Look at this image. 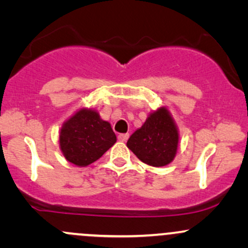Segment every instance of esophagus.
Segmentation results:
<instances>
[{
  "mask_svg": "<svg viewBox=\"0 0 248 248\" xmlns=\"http://www.w3.org/2000/svg\"><path fill=\"white\" fill-rule=\"evenodd\" d=\"M128 138H129V134H128V133L119 134V135H118V140L121 141V142H126L128 140Z\"/></svg>",
  "mask_w": 248,
  "mask_h": 248,
  "instance_id": "1",
  "label": "esophagus"
}]
</instances>
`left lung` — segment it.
Wrapping results in <instances>:
<instances>
[{
	"label": "left lung",
	"instance_id": "obj_1",
	"mask_svg": "<svg viewBox=\"0 0 248 248\" xmlns=\"http://www.w3.org/2000/svg\"><path fill=\"white\" fill-rule=\"evenodd\" d=\"M178 129L166 107L150 113L141 128L127 141V147L143 163L164 167L172 162L177 153Z\"/></svg>",
	"mask_w": 248,
	"mask_h": 248
}]
</instances>
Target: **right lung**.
I'll list each match as a JSON object with an SVG mask.
<instances>
[{
	"label": "right lung",
	"mask_w": 248,
	"mask_h": 248,
	"mask_svg": "<svg viewBox=\"0 0 248 248\" xmlns=\"http://www.w3.org/2000/svg\"><path fill=\"white\" fill-rule=\"evenodd\" d=\"M116 142L110 124L94 109L81 108L64 122L59 133V146L67 161L86 167L101 157Z\"/></svg>",
	"instance_id": "1"
}]
</instances>
